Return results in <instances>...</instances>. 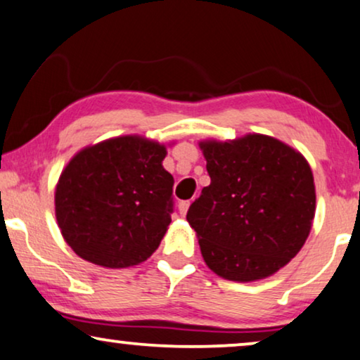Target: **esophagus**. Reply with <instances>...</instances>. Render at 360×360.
Returning <instances> with one entry per match:
<instances>
[{
  "label": "esophagus",
  "mask_w": 360,
  "mask_h": 360,
  "mask_svg": "<svg viewBox=\"0 0 360 360\" xmlns=\"http://www.w3.org/2000/svg\"><path fill=\"white\" fill-rule=\"evenodd\" d=\"M188 208H190V201H180V203H179V213L181 216L186 214V211H188Z\"/></svg>",
  "instance_id": "obj_1"
}]
</instances>
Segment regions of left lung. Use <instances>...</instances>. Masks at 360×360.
Masks as SVG:
<instances>
[{
    "label": "left lung",
    "mask_w": 360,
    "mask_h": 360,
    "mask_svg": "<svg viewBox=\"0 0 360 360\" xmlns=\"http://www.w3.org/2000/svg\"><path fill=\"white\" fill-rule=\"evenodd\" d=\"M211 184L191 203L205 262L233 282H255L285 267L311 231L316 191L311 167L275 137L245 134L200 142Z\"/></svg>",
    "instance_id": "1"
}]
</instances>
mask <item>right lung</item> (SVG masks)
Instances as JSON below:
<instances>
[{
	"label": "right lung",
	"mask_w": 360,
	"mask_h": 360,
	"mask_svg": "<svg viewBox=\"0 0 360 360\" xmlns=\"http://www.w3.org/2000/svg\"><path fill=\"white\" fill-rule=\"evenodd\" d=\"M165 155L164 144L134 134L101 141L72 157L56 186V218L78 257L126 269L155 252L174 211Z\"/></svg>",
	"instance_id": "add662e5"
}]
</instances>
